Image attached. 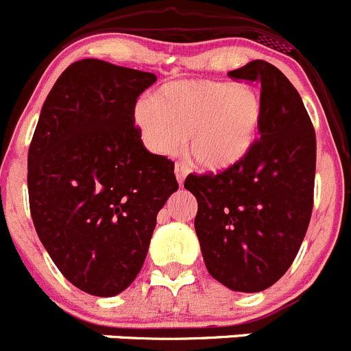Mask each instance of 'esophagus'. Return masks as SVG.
Returning a JSON list of instances; mask_svg holds the SVG:
<instances>
[{
    "label": "esophagus",
    "mask_w": 351,
    "mask_h": 351,
    "mask_svg": "<svg viewBox=\"0 0 351 351\" xmlns=\"http://www.w3.org/2000/svg\"><path fill=\"white\" fill-rule=\"evenodd\" d=\"M175 175H176V180H178V183L182 185L183 180H185V176H187V166H185V164L176 162L175 164Z\"/></svg>",
    "instance_id": "1"
}]
</instances>
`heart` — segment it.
<instances>
[{
  "label": "heart",
  "instance_id": "b5f03b06",
  "mask_svg": "<svg viewBox=\"0 0 351 351\" xmlns=\"http://www.w3.org/2000/svg\"><path fill=\"white\" fill-rule=\"evenodd\" d=\"M262 117L255 87L217 80L169 82L134 110L152 152L169 156L185 136L187 154L206 171H226L245 160L258 140Z\"/></svg>",
  "mask_w": 351,
  "mask_h": 351
}]
</instances>
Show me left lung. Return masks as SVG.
I'll return each mask as SVG.
<instances>
[{"mask_svg": "<svg viewBox=\"0 0 351 351\" xmlns=\"http://www.w3.org/2000/svg\"><path fill=\"white\" fill-rule=\"evenodd\" d=\"M258 82L264 103L261 140L222 173L189 175L197 199L194 227L211 276L236 292H261L292 266L313 210L317 138L289 78L266 61L229 71Z\"/></svg>", "mask_w": 351, "mask_h": 351, "instance_id": "left-lung-1", "label": "left lung"}]
</instances>
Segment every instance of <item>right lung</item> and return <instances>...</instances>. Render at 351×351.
I'll list each match as a JSON object with an SVG mask.
<instances>
[{
    "label": "right lung",
    "instance_id": "right-lung-1",
    "mask_svg": "<svg viewBox=\"0 0 351 351\" xmlns=\"http://www.w3.org/2000/svg\"><path fill=\"white\" fill-rule=\"evenodd\" d=\"M157 77L99 59L62 71L27 154L38 238L77 289L112 298L141 271L157 213L178 191L175 164L150 154L134 106Z\"/></svg>",
    "mask_w": 351,
    "mask_h": 351
}]
</instances>
